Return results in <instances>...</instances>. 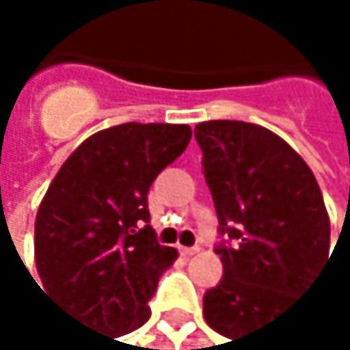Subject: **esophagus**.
Wrapping results in <instances>:
<instances>
[{
    "label": "esophagus",
    "instance_id": "1",
    "mask_svg": "<svg viewBox=\"0 0 350 350\" xmlns=\"http://www.w3.org/2000/svg\"><path fill=\"white\" fill-rule=\"evenodd\" d=\"M199 250H201L199 245H193V247L180 245V247H178V252L183 254V256H187V258H189V256H195V254H199Z\"/></svg>",
    "mask_w": 350,
    "mask_h": 350
}]
</instances>
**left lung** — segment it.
Here are the masks:
<instances>
[{
	"label": "left lung",
	"instance_id": "left-lung-1",
	"mask_svg": "<svg viewBox=\"0 0 350 350\" xmlns=\"http://www.w3.org/2000/svg\"><path fill=\"white\" fill-rule=\"evenodd\" d=\"M195 140L226 237L204 317L237 340L288 311L329 262V218L311 167L271 130L216 119L197 124Z\"/></svg>",
	"mask_w": 350,
	"mask_h": 350
}]
</instances>
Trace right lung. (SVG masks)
Listing matches in <instances>:
<instances>
[{"label":"right lung","mask_w":350,"mask_h":350,"mask_svg":"<svg viewBox=\"0 0 350 350\" xmlns=\"http://www.w3.org/2000/svg\"><path fill=\"white\" fill-rule=\"evenodd\" d=\"M191 140L185 124H122L92 134L62 163L35 218L42 286L66 313L111 338L149 321L178 252L149 224V189Z\"/></svg>","instance_id":"right-lung-1"}]
</instances>
